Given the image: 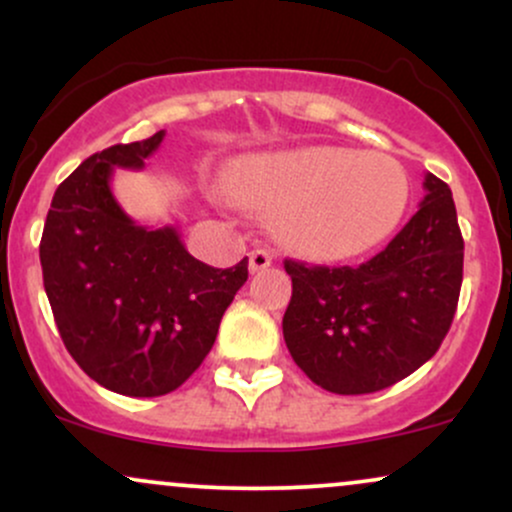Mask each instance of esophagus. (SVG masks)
Here are the masks:
<instances>
[{"mask_svg": "<svg viewBox=\"0 0 512 512\" xmlns=\"http://www.w3.org/2000/svg\"><path fill=\"white\" fill-rule=\"evenodd\" d=\"M272 262H274V257L269 255L267 250H252L250 252V269H252V272H262V269L272 267Z\"/></svg>", "mask_w": 512, "mask_h": 512, "instance_id": "34e87169", "label": "esophagus"}]
</instances>
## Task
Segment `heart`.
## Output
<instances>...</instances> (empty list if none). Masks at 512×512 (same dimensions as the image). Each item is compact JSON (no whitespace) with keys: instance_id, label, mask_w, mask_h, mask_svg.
<instances>
[{"instance_id":"b5f03b06","label":"heart","mask_w":512,"mask_h":512,"mask_svg":"<svg viewBox=\"0 0 512 512\" xmlns=\"http://www.w3.org/2000/svg\"><path fill=\"white\" fill-rule=\"evenodd\" d=\"M231 190L272 214L274 238L313 262H342L373 250L409 207L407 170L395 158L342 146L260 154L240 161Z\"/></svg>"}]
</instances>
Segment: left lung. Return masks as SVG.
Here are the masks:
<instances>
[{
  "instance_id": "8db88e82",
  "label": "left lung",
  "mask_w": 512,
  "mask_h": 512,
  "mask_svg": "<svg viewBox=\"0 0 512 512\" xmlns=\"http://www.w3.org/2000/svg\"><path fill=\"white\" fill-rule=\"evenodd\" d=\"M407 226L358 267L286 260L284 339L296 366L334 395H368L438 351L457 310L464 240L450 187L433 173Z\"/></svg>"
}]
</instances>
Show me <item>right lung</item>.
<instances>
[{
    "mask_svg": "<svg viewBox=\"0 0 512 512\" xmlns=\"http://www.w3.org/2000/svg\"><path fill=\"white\" fill-rule=\"evenodd\" d=\"M166 132L88 156L52 197L40 264L67 351L88 378L127 397H161L214 346L221 317L248 281V257L214 269L173 226L129 219L110 190L115 168H144Z\"/></svg>",
    "mask_w": 512,
    "mask_h": 512,
    "instance_id": "add662e5",
    "label": "right lung"
}]
</instances>
